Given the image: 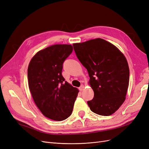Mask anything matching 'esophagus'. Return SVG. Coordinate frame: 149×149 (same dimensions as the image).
<instances>
[{"label":"esophagus","instance_id":"1","mask_svg":"<svg viewBox=\"0 0 149 149\" xmlns=\"http://www.w3.org/2000/svg\"><path fill=\"white\" fill-rule=\"evenodd\" d=\"M84 87H85V86L84 84H81V86L79 87V91H83L84 89Z\"/></svg>","mask_w":149,"mask_h":149}]
</instances>
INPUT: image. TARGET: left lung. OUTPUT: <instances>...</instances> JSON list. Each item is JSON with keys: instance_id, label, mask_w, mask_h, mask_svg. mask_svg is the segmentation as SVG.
<instances>
[{"instance_id": "left-lung-1", "label": "left lung", "mask_w": 149, "mask_h": 149, "mask_svg": "<svg viewBox=\"0 0 149 149\" xmlns=\"http://www.w3.org/2000/svg\"><path fill=\"white\" fill-rule=\"evenodd\" d=\"M77 57L88 70L94 97L88 104L92 111L110 116L126 99L130 69L124 54L115 45L97 38L73 44Z\"/></svg>"}]
</instances>
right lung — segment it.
<instances>
[{"label": "right lung", "instance_id": "obj_1", "mask_svg": "<svg viewBox=\"0 0 149 149\" xmlns=\"http://www.w3.org/2000/svg\"><path fill=\"white\" fill-rule=\"evenodd\" d=\"M70 44H55L39 50L28 68L29 88L33 100L49 119L62 121L72 113L78 89L61 74L63 63L73 51Z\"/></svg>", "mask_w": 149, "mask_h": 149}]
</instances>
